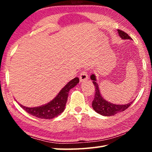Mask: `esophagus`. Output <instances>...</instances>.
Segmentation results:
<instances>
[{"mask_svg":"<svg viewBox=\"0 0 152 152\" xmlns=\"http://www.w3.org/2000/svg\"><path fill=\"white\" fill-rule=\"evenodd\" d=\"M87 79H88V74H87V72L86 70H83L82 71L80 76V81L82 82L86 80Z\"/></svg>","mask_w":152,"mask_h":152,"instance_id":"1","label":"esophagus"}]
</instances>
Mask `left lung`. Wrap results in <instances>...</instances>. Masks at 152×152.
Instances as JSON below:
<instances>
[{
  "mask_svg": "<svg viewBox=\"0 0 152 152\" xmlns=\"http://www.w3.org/2000/svg\"><path fill=\"white\" fill-rule=\"evenodd\" d=\"M117 31L122 39H132V38L128 35V34L123 31L118 29ZM91 79L92 80L95 87L94 99L92 101V107L95 111L99 114L102 115V116H113L118 113L126 110L133 103V101L125 104H116L106 101L100 92L99 84L96 82V78L94 74H92L91 76Z\"/></svg>",
  "mask_w": 152,
  "mask_h": 152,
  "instance_id": "left-lung-1",
  "label": "left lung"
}]
</instances>
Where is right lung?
Listing matches in <instances>:
<instances>
[{
  "mask_svg": "<svg viewBox=\"0 0 152 152\" xmlns=\"http://www.w3.org/2000/svg\"><path fill=\"white\" fill-rule=\"evenodd\" d=\"M79 82V78L76 77L67 83L61 88L56 96L47 104L35 107H27L19 104L20 107L33 116L39 119H51L61 115L65 109L68 92L72 88L76 86Z\"/></svg>",
  "mask_w": 152,
  "mask_h": 152,
  "instance_id": "right-lung-1",
  "label": "right lung"
}]
</instances>
